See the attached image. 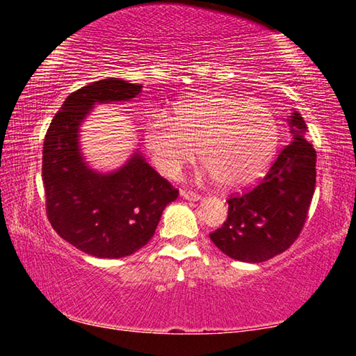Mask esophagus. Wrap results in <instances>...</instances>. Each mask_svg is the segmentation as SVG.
Returning <instances> with one entry per match:
<instances>
[{"mask_svg":"<svg viewBox=\"0 0 356 356\" xmlns=\"http://www.w3.org/2000/svg\"><path fill=\"white\" fill-rule=\"evenodd\" d=\"M180 196L184 197V200H188V201H200L201 196L197 195V193L191 191V190H180Z\"/></svg>","mask_w":356,"mask_h":356,"instance_id":"obj_1","label":"esophagus"}]
</instances>
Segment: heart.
Returning <instances> with one entry per match:
<instances>
[{
  "label": "heart",
  "instance_id": "b5f03b06",
  "mask_svg": "<svg viewBox=\"0 0 356 356\" xmlns=\"http://www.w3.org/2000/svg\"><path fill=\"white\" fill-rule=\"evenodd\" d=\"M143 141L154 166L177 179L200 155L207 172L227 188H242L262 176L280 141V125L267 105L225 92L179 102L168 118L150 116Z\"/></svg>",
  "mask_w": 356,
  "mask_h": 356
}]
</instances>
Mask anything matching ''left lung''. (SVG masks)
Returning <instances> with one entry per match:
<instances>
[{"label":"left lung","instance_id":"obj_1","mask_svg":"<svg viewBox=\"0 0 356 356\" xmlns=\"http://www.w3.org/2000/svg\"><path fill=\"white\" fill-rule=\"evenodd\" d=\"M289 124L292 143L254 186L227 197V218L210 234V240L236 261L256 264L281 254L298 238L308 218L317 154L305 140L308 127L298 111Z\"/></svg>","mask_w":356,"mask_h":356}]
</instances>
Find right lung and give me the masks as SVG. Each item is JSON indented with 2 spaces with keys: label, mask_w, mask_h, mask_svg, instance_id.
Returning a JSON list of instances; mask_svg holds the SVG:
<instances>
[{
  "label": "right lung",
  "mask_w": 356,
  "mask_h": 356,
  "mask_svg": "<svg viewBox=\"0 0 356 356\" xmlns=\"http://www.w3.org/2000/svg\"><path fill=\"white\" fill-rule=\"evenodd\" d=\"M141 88L119 78L83 86L64 100L44 140L48 221L59 237L94 257L119 259L143 248L165 207L179 196L140 154L118 171L97 174L84 163L78 147L80 124L95 104L130 100Z\"/></svg>",
  "instance_id": "1"
}]
</instances>
